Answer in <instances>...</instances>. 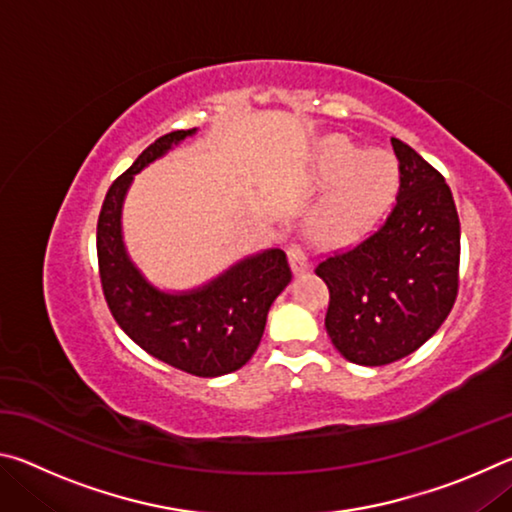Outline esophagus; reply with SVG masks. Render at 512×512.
I'll list each match as a JSON object with an SVG mask.
<instances>
[{"instance_id": "1", "label": "esophagus", "mask_w": 512, "mask_h": 512, "mask_svg": "<svg viewBox=\"0 0 512 512\" xmlns=\"http://www.w3.org/2000/svg\"><path fill=\"white\" fill-rule=\"evenodd\" d=\"M287 257H289V264L293 268V273L300 275V273L307 271L309 255H307V248L305 246H302V244H291L287 248Z\"/></svg>"}]
</instances>
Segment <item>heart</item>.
Returning <instances> with one entry per match:
<instances>
[{"label":"heart","instance_id":"obj_1","mask_svg":"<svg viewBox=\"0 0 512 512\" xmlns=\"http://www.w3.org/2000/svg\"><path fill=\"white\" fill-rule=\"evenodd\" d=\"M320 176H339L314 219L316 239L329 246L348 244L366 232L391 203L397 185L395 162L386 153L359 155L343 140H332L325 146Z\"/></svg>","mask_w":512,"mask_h":512}]
</instances>
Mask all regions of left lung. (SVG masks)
Returning a JSON list of instances; mask_svg holds the SVG:
<instances>
[{"label": "left lung", "mask_w": 512, "mask_h": 512, "mask_svg": "<svg viewBox=\"0 0 512 512\" xmlns=\"http://www.w3.org/2000/svg\"><path fill=\"white\" fill-rule=\"evenodd\" d=\"M400 187L375 230L314 268L329 289L325 327L361 366H386L436 334L458 296L461 221L443 173L393 137Z\"/></svg>", "instance_id": "left-lung-1"}]
</instances>
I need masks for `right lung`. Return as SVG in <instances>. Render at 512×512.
I'll list each match as a JSON object with an SVG mask.
<instances>
[{"label":"right lung","instance_id":"add662e5","mask_svg":"<svg viewBox=\"0 0 512 512\" xmlns=\"http://www.w3.org/2000/svg\"><path fill=\"white\" fill-rule=\"evenodd\" d=\"M192 131H173L146 146L110 185L97 221V259L103 298L117 325L151 357L196 377H219L253 357L266 314L291 280L282 250L244 259L207 287L185 296L153 289L121 244V201L137 171Z\"/></svg>","mask_w":512,"mask_h":512}]
</instances>
